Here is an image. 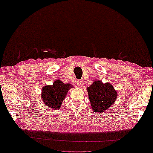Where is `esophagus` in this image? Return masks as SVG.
Returning a JSON list of instances; mask_svg holds the SVG:
<instances>
[{"label": "esophagus", "instance_id": "esophagus-1", "mask_svg": "<svg viewBox=\"0 0 153 153\" xmlns=\"http://www.w3.org/2000/svg\"><path fill=\"white\" fill-rule=\"evenodd\" d=\"M82 84H83V83H82L81 80H77V81H76V85L77 86H78V87L81 86Z\"/></svg>", "mask_w": 153, "mask_h": 153}]
</instances>
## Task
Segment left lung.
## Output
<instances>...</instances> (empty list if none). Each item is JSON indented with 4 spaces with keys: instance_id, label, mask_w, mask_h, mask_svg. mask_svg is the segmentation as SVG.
Wrapping results in <instances>:
<instances>
[{
    "instance_id": "obj_1",
    "label": "left lung",
    "mask_w": 153,
    "mask_h": 153,
    "mask_svg": "<svg viewBox=\"0 0 153 153\" xmlns=\"http://www.w3.org/2000/svg\"><path fill=\"white\" fill-rule=\"evenodd\" d=\"M91 108L94 112L102 113L114 104L117 99V91L110 83H102L95 80L87 88Z\"/></svg>"
}]
</instances>
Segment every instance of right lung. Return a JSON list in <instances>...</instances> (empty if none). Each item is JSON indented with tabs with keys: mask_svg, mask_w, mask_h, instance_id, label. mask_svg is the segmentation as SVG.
<instances>
[{
	"mask_svg": "<svg viewBox=\"0 0 153 153\" xmlns=\"http://www.w3.org/2000/svg\"><path fill=\"white\" fill-rule=\"evenodd\" d=\"M73 88L70 83H64L59 79L55 80L51 85H45L42 89L41 98L44 106L58 110L66 97L68 91Z\"/></svg>",
	"mask_w": 153,
	"mask_h": 153,
	"instance_id": "right-lung-1",
	"label": "right lung"
}]
</instances>
